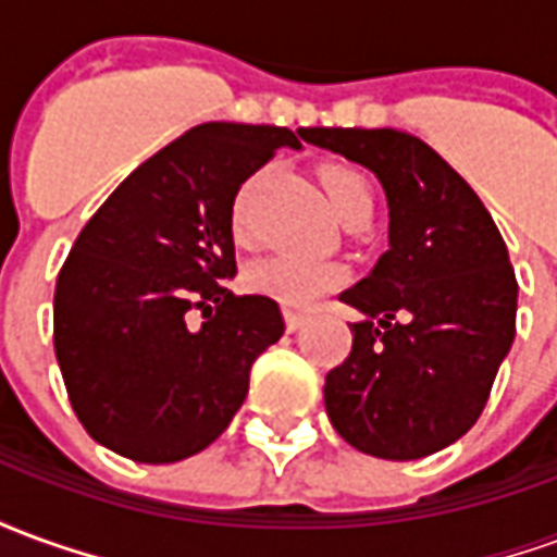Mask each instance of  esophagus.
I'll list each match as a JSON object with an SVG mask.
<instances>
[{
	"label": "esophagus",
	"instance_id": "obj_1",
	"mask_svg": "<svg viewBox=\"0 0 557 557\" xmlns=\"http://www.w3.org/2000/svg\"><path fill=\"white\" fill-rule=\"evenodd\" d=\"M304 322H307V315L292 313V310H286V331H289V334H295V331H301Z\"/></svg>",
	"mask_w": 557,
	"mask_h": 557
}]
</instances>
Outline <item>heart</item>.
<instances>
[{
	"label": "heart",
	"instance_id": "b5f03b06",
	"mask_svg": "<svg viewBox=\"0 0 557 557\" xmlns=\"http://www.w3.org/2000/svg\"><path fill=\"white\" fill-rule=\"evenodd\" d=\"M322 184H325L331 208L337 211L343 223L367 220L373 214V190L361 172L349 170V166H327L322 172ZM250 190H253V182L244 184L235 196V206H232L235 238H247V232H250ZM343 280H346V271L337 262H310V259H298V256H268L244 271L247 289L265 295L283 307H298V310L313 307L322 295L337 289Z\"/></svg>",
	"mask_w": 557,
	"mask_h": 557
}]
</instances>
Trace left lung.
I'll return each instance as SVG.
<instances>
[{
    "label": "left lung",
    "instance_id": "obj_1",
    "mask_svg": "<svg viewBox=\"0 0 557 557\" xmlns=\"http://www.w3.org/2000/svg\"><path fill=\"white\" fill-rule=\"evenodd\" d=\"M387 196V253L339 298L367 319L325 375V411L361 454L420 459L462 438L516 337V274L480 196L423 139L394 127H304Z\"/></svg>",
    "mask_w": 557,
    "mask_h": 557
}]
</instances>
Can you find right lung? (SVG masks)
Masks as SVG:
<instances>
[{
	"instance_id": "add662e5",
	"label": "right lung",
	"mask_w": 557,
	"mask_h": 557,
	"mask_svg": "<svg viewBox=\"0 0 557 557\" xmlns=\"http://www.w3.org/2000/svg\"><path fill=\"white\" fill-rule=\"evenodd\" d=\"M301 131L190 127L83 226L55 280L53 346L67 399L98 444L134 462H178L242 409L250 367L286 325L277 301L226 289L232 206L277 148H301Z\"/></svg>"
}]
</instances>
